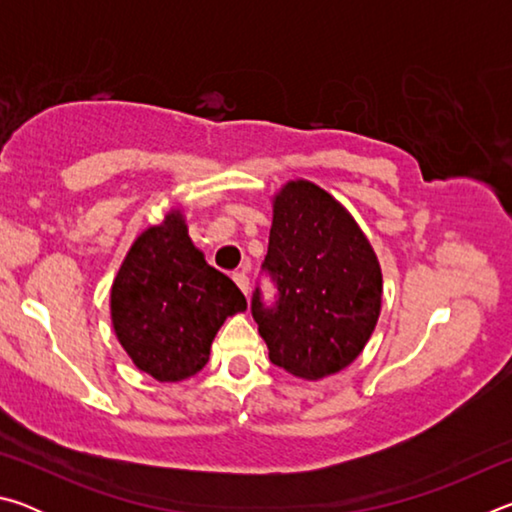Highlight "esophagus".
<instances>
[{"label": "esophagus", "mask_w": 512, "mask_h": 512, "mask_svg": "<svg viewBox=\"0 0 512 512\" xmlns=\"http://www.w3.org/2000/svg\"><path fill=\"white\" fill-rule=\"evenodd\" d=\"M232 280H235V284H237V287H239L241 291H244V293H246V296H248V289H250L248 275H246L244 271H241V273H235V275H232Z\"/></svg>", "instance_id": "obj_1"}]
</instances>
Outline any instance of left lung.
Wrapping results in <instances>:
<instances>
[{"mask_svg": "<svg viewBox=\"0 0 512 512\" xmlns=\"http://www.w3.org/2000/svg\"><path fill=\"white\" fill-rule=\"evenodd\" d=\"M262 271L277 296L266 305L257 287L250 311L277 368L323 379L359 357L379 318L381 268L339 201L309 180L284 185Z\"/></svg>", "mask_w": 512, "mask_h": 512, "instance_id": "8db88e82", "label": "left lung"}]
</instances>
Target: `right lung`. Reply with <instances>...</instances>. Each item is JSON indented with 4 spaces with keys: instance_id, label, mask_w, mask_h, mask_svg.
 <instances>
[{
    "instance_id": "right-lung-1",
    "label": "right lung",
    "mask_w": 512,
    "mask_h": 512,
    "mask_svg": "<svg viewBox=\"0 0 512 512\" xmlns=\"http://www.w3.org/2000/svg\"><path fill=\"white\" fill-rule=\"evenodd\" d=\"M244 309V293L205 262L178 210L135 239L110 293L121 348L158 381L196 375L223 320Z\"/></svg>"
}]
</instances>
